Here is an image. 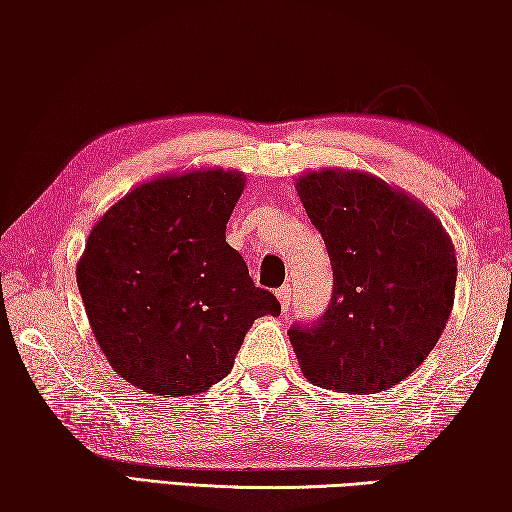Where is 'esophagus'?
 Listing matches in <instances>:
<instances>
[{"label":"esophagus","instance_id":"obj_1","mask_svg":"<svg viewBox=\"0 0 512 512\" xmlns=\"http://www.w3.org/2000/svg\"><path fill=\"white\" fill-rule=\"evenodd\" d=\"M277 298H279V305H282V310L289 312L291 305H293V291H291V286H289V284L282 286V289L277 291Z\"/></svg>","mask_w":512,"mask_h":512}]
</instances>
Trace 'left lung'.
<instances>
[{
    "instance_id": "8db88e82",
    "label": "left lung",
    "mask_w": 512,
    "mask_h": 512,
    "mask_svg": "<svg viewBox=\"0 0 512 512\" xmlns=\"http://www.w3.org/2000/svg\"><path fill=\"white\" fill-rule=\"evenodd\" d=\"M296 191L333 265L324 317L289 331L300 370L342 394L389 389L419 368L450 319V235L415 198L368 172H305Z\"/></svg>"
}]
</instances>
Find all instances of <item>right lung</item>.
<instances>
[{
	"label": "right lung",
	"mask_w": 512,
	"mask_h": 512,
	"mask_svg": "<svg viewBox=\"0 0 512 512\" xmlns=\"http://www.w3.org/2000/svg\"><path fill=\"white\" fill-rule=\"evenodd\" d=\"M242 191L235 170L167 174L132 188L90 230L76 284L123 380L156 396L200 394L230 373L251 324L282 312L226 242Z\"/></svg>",
	"instance_id": "add662e5"
}]
</instances>
